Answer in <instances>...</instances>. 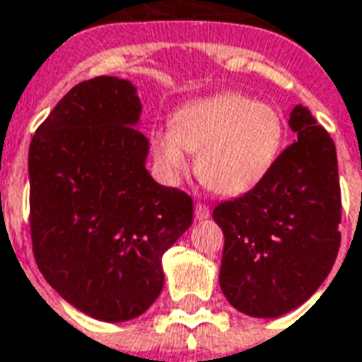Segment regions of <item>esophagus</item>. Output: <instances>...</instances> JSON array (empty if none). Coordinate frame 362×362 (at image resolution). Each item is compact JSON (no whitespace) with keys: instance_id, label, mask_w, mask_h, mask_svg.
I'll list each match as a JSON object with an SVG mask.
<instances>
[{"instance_id":"esophagus-1","label":"esophagus","mask_w":362,"mask_h":362,"mask_svg":"<svg viewBox=\"0 0 362 362\" xmlns=\"http://www.w3.org/2000/svg\"><path fill=\"white\" fill-rule=\"evenodd\" d=\"M194 218L199 221L208 220V218H210V208H208L206 204H202V202H197V204H194Z\"/></svg>"}]
</instances>
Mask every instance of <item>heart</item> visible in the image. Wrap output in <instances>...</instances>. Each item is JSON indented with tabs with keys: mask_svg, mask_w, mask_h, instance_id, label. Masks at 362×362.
<instances>
[{
	"mask_svg": "<svg viewBox=\"0 0 362 362\" xmlns=\"http://www.w3.org/2000/svg\"><path fill=\"white\" fill-rule=\"evenodd\" d=\"M284 142V121L272 105L226 92L183 105L171 129L152 134L156 163L175 179L199 152L197 175L220 194H243L257 187L276 163Z\"/></svg>",
	"mask_w": 362,
	"mask_h": 362,
	"instance_id": "heart-1",
	"label": "heart"
}]
</instances>
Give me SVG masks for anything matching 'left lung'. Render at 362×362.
Segmentation results:
<instances>
[{
    "mask_svg": "<svg viewBox=\"0 0 362 362\" xmlns=\"http://www.w3.org/2000/svg\"><path fill=\"white\" fill-rule=\"evenodd\" d=\"M289 127L297 142L257 187L214 208L223 231L220 287L243 315L276 318L328 278L339 250L341 191L336 144L305 105Z\"/></svg>",
    "mask_w": 362,
    "mask_h": 362,
    "instance_id": "obj_1",
    "label": "left lung"
}]
</instances>
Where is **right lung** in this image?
<instances>
[{
	"mask_svg": "<svg viewBox=\"0 0 362 362\" xmlns=\"http://www.w3.org/2000/svg\"><path fill=\"white\" fill-rule=\"evenodd\" d=\"M141 112L129 81L96 76L57 102L28 150L36 264L96 320H131L158 299L163 252L192 223L191 197L144 165Z\"/></svg>",
	"mask_w": 362,
	"mask_h": 362,
	"instance_id": "1",
	"label": "right lung"
}]
</instances>
